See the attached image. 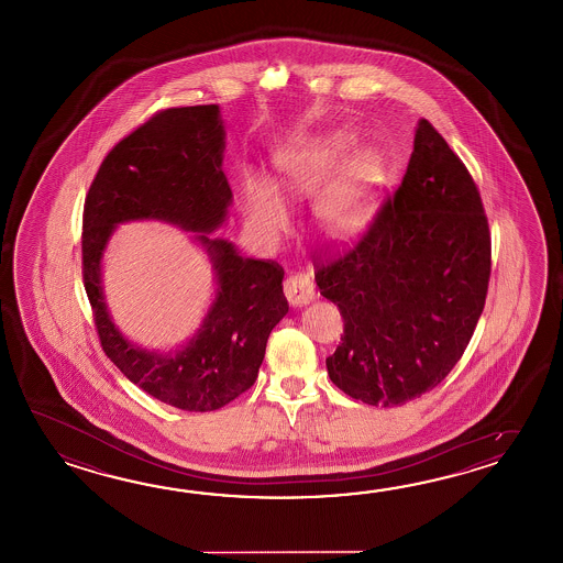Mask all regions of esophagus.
<instances>
[{
	"label": "esophagus",
	"mask_w": 563,
	"mask_h": 563,
	"mask_svg": "<svg viewBox=\"0 0 563 563\" xmlns=\"http://www.w3.org/2000/svg\"><path fill=\"white\" fill-rule=\"evenodd\" d=\"M286 298L291 306H306L311 299L316 298L313 282L308 274H291L284 284Z\"/></svg>",
	"instance_id": "obj_1"
}]
</instances>
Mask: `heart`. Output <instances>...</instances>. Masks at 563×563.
<instances>
[{
  "mask_svg": "<svg viewBox=\"0 0 563 563\" xmlns=\"http://www.w3.org/2000/svg\"><path fill=\"white\" fill-rule=\"evenodd\" d=\"M346 131L296 136L274 155V175L250 173L243 179V219L255 238L276 240L291 225L289 201L313 195L311 216L325 235L350 238L366 225L383 165L368 146L352 144Z\"/></svg>",
  "mask_w": 563,
  "mask_h": 563,
  "instance_id": "b5f03b06",
  "label": "heart"
}]
</instances>
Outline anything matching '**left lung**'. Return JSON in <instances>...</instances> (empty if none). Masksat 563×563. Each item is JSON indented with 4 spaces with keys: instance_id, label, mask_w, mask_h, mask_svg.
<instances>
[{
    "instance_id": "left-lung-1",
    "label": "left lung",
    "mask_w": 563,
    "mask_h": 563,
    "mask_svg": "<svg viewBox=\"0 0 563 563\" xmlns=\"http://www.w3.org/2000/svg\"><path fill=\"white\" fill-rule=\"evenodd\" d=\"M489 223L477 185L429 120L407 175L354 250L318 264L316 284L344 316L325 358L332 383L372 407H400L453 371L489 286Z\"/></svg>"
}]
</instances>
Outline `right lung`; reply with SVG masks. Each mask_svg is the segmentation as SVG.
Instances as JSON below:
<instances>
[{"instance_id": "obj_1", "label": "right lung", "mask_w": 563, "mask_h": 563, "mask_svg": "<svg viewBox=\"0 0 563 563\" xmlns=\"http://www.w3.org/2000/svg\"><path fill=\"white\" fill-rule=\"evenodd\" d=\"M223 153L221 108H168L108 153L85 205V287L100 344L146 395L189 412L225 407L252 388L267 338L287 313L284 269L243 257L231 241L213 235L233 201L221 170ZM129 220L189 230L214 269V301L198 332L177 351L134 345L107 311L101 260L115 228Z\"/></svg>"}]
</instances>
